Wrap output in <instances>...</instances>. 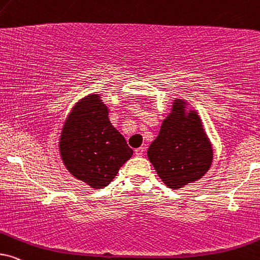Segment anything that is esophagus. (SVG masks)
Listing matches in <instances>:
<instances>
[{"mask_svg": "<svg viewBox=\"0 0 260 260\" xmlns=\"http://www.w3.org/2000/svg\"><path fill=\"white\" fill-rule=\"evenodd\" d=\"M144 151H146V148L140 147V148H137V149H135V154H136V156H142V155L144 154Z\"/></svg>", "mask_w": 260, "mask_h": 260, "instance_id": "esophagus-1", "label": "esophagus"}]
</instances>
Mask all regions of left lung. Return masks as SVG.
<instances>
[{
	"label": "left lung",
	"instance_id": "8db88e82",
	"mask_svg": "<svg viewBox=\"0 0 260 260\" xmlns=\"http://www.w3.org/2000/svg\"><path fill=\"white\" fill-rule=\"evenodd\" d=\"M148 159L160 179L177 190L201 179L212 162V147L196 111L175 99L159 136L148 148Z\"/></svg>",
	"mask_w": 260,
	"mask_h": 260
}]
</instances>
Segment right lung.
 Wrapping results in <instances>:
<instances>
[{
  "mask_svg": "<svg viewBox=\"0 0 260 260\" xmlns=\"http://www.w3.org/2000/svg\"><path fill=\"white\" fill-rule=\"evenodd\" d=\"M59 153L76 179L90 187L103 188L134 151L111 124L109 109L99 94H90L81 99L67 118L60 133Z\"/></svg>",
  "mask_w": 260,
  "mask_h": 260,
  "instance_id": "obj_1",
  "label": "right lung"
}]
</instances>
